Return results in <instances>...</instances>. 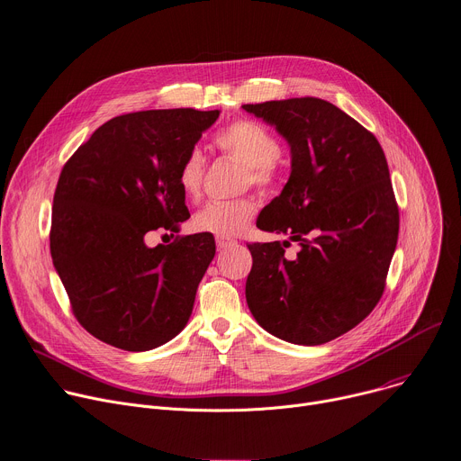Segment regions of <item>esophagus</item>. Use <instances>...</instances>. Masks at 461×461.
I'll use <instances>...</instances> for the list:
<instances>
[{"label":"esophagus","mask_w":461,"mask_h":461,"mask_svg":"<svg viewBox=\"0 0 461 461\" xmlns=\"http://www.w3.org/2000/svg\"><path fill=\"white\" fill-rule=\"evenodd\" d=\"M231 244H235L233 239H230V237H217V247H219L221 250L231 247Z\"/></svg>","instance_id":"1"}]
</instances>
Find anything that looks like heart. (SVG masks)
I'll use <instances>...</instances> for the list:
<instances>
[{"instance_id":"b5f03b06","label":"heart","mask_w":461,"mask_h":461,"mask_svg":"<svg viewBox=\"0 0 461 461\" xmlns=\"http://www.w3.org/2000/svg\"><path fill=\"white\" fill-rule=\"evenodd\" d=\"M217 146L247 167L244 181L259 189H270L276 183V161L282 156V144L276 135L254 120H237L217 135ZM205 176V158L193 148L177 170V183L183 194L198 198ZM258 203L252 198L214 200L203 205L194 217L193 228L214 237H233L256 217Z\"/></svg>"}]
</instances>
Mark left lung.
<instances>
[{
    "mask_svg": "<svg viewBox=\"0 0 461 461\" xmlns=\"http://www.w3.org/2000/svg\"><path fill=\"white\" fill-rule=\"evenodd\" d=\"M291 146V176L258 219L289 235L252 242L247 302L268 333L324 345L357 326L385 289L398 239V205L376 137L319 98L249 104ZM291 240L301 244L285 258Z\"/></svg>",
    "mask_w": 461,
    "mask_h": 461,
    "instance_id": "1",
    "label": "left lung"
}]
</instances>
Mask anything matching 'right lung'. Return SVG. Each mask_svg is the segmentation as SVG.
Here are the masks:
<instances>
[{
	"mask_svg": "<svg viewBox=\"0 0 461 461\" xmlns=\"http://www.w3.org/2000/svg\"><path fill=\"white\" fill-rule=\"evenodd\" d=\"M219 114L158 109L111 118L60 172L51 259L76 319L96 339L144 352L185 328L214 239L194 233L149 249L144 237L191 217L177 170Z\"/></svg>",
	"mask_w": 461,
	"mask_h": 461,
	"instance_id": "add662e5",
	"label": "right lung"
}]
</instances>
